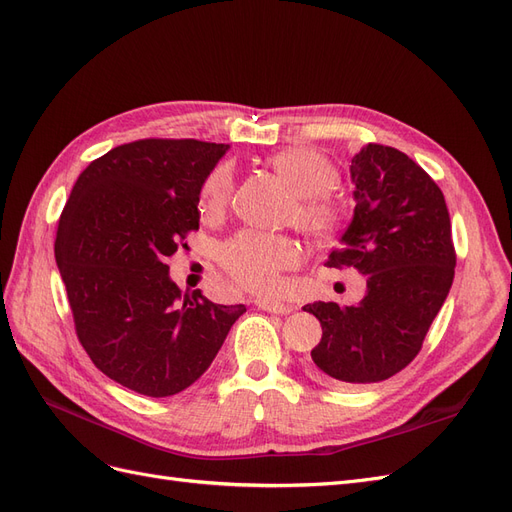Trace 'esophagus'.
I'll use <instances>...</instances> for the list:
<instances>
[{
  "label": "esophagus",
  "mask_w": 512,
  "mask_h": 512,
  "mask_svg": "<svg viewBox=\"0 0 512 512\" xmlns=\"http://www.w3.org/2000/svg\"><path fill=\"white\" fill-rule=\"evenodd\" d=\"M258 305V309H265V312H271V314H290L292 307L288 303H282V301H275V299H256L254 301Z\"/></svg>",
  "instance_id": "obj_1"
}]
</instances>
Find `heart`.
<instances>
[{
    "instance_id": "b5f03b06",
    "label": "heart",
    "mask_w": 512,
    "mask_h": 512,
    "mask_svg": "<svg viewBox=\"0 0 512 512\" xmlns=\"http://www.w3.org/2000/svg\"><path fill=\"white\" fill-rule=\"evenodd\" d=\"M269 166L294 192L290 218L301 230L316 239L333 235L342 220V209L329 190L337 181V170L324 153L312 147H290L269 158ZM232 192V173L226 164L211 170L200 188L198 207L205 215H218L226 209ZM224 269L247 288L273 290L282 273L299 262V247L286 237L239 232L220 247Z\"/></svg>"
}]
</instances>
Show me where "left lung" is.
I'll return each instance as SVG.
<instances>
[{
  "mask_svg": "<svg viewBox=\"0 0 512 512\" xmlns=\"http://www.w3.org/2000/svg\"><path fill=\"white\" fill-rule=\"evenodd\" d=\"M350 177L352 222L324 265L367 275V292L359 305L303 307L322 327L307 376L333 386L404 369L446 301L457 262L444 194L406 153L369 143L352 158Z\"/></svg>",
  "mask_w": 512,
  "mask_h": 512,
  "instance_id": "8db88e82",
  "label": "left lung"
}]
</instances>
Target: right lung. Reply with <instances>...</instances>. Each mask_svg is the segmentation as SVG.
Instances as JSON below:
<instances>
[{"label":"right lung","mask_w":512,"mask_h":512,"mask_svg":"<svg viewBox=\"0 0 512 512\" xmlns=\"http://www.w3.org/2000/svg\"><path fill=\"white\" fill-rule=\"evenodd\" d=\"M228 145L145 138L119 145L76 179L59 218L55 260L89 359L147 397L188 389L213 363L245 305H218L170 280L198 230L200 188Z\"/></svg>","instance_id":"add662e5"}]
</instances>
